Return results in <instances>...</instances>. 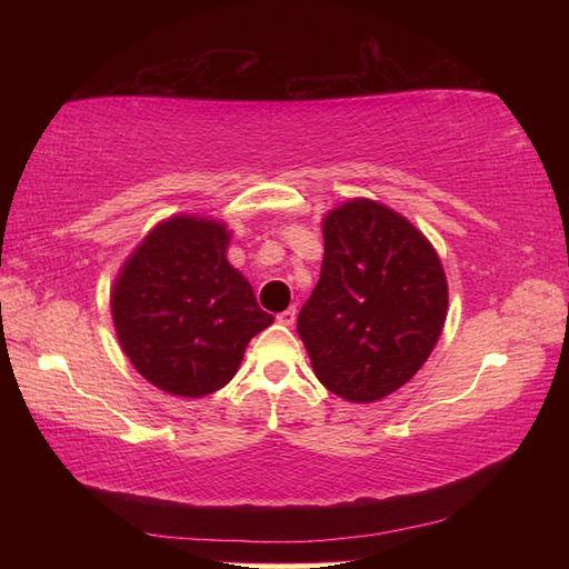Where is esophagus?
I'll use <instances>...</instances> for the list:
<instances>
[{
	"label": "esophagus",
	"instance_id": "obj_1",
	"mask_svg": "<svg viewBox=\"0 0 569 569\" xmlns=\"http://www.w3.org/2000/svg\"><path fill=\"white\" fill-rule=\"evenodd\" d=\"M296 308H288V310H283V312H278L276 316V320L281 322V325H286V328H293V322H296Z\"/></svg>",
	"mask_w": 569,
	"mask_h": 569
}]
</instances>
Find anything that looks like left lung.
I'll return each mask as SVG.
<instances>
[{
	"mask_svg": "<svg viewBox=\"0 0 569 569\" xmlns=\"http://www.w3.org/2000/svg\"><path fill=\"white\" fill-rule=\"evenodd\" d=\"M320 281L298 316L325 389L373 403L416 377L447 318V278L426 234L386 204L355 198L322 220Z\"/></svg>",
	"mask_w": 569,
	"mask_h": 569,
	"instance_id": "obj_1",
	"label": "left lung"
}]
</instances>
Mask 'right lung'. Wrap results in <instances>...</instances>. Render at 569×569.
Listing matches in <instances>:
<instances>
[{
  "instance_id": "1",
  "label": "right lung",
  "mask_w": 569,
  "mask_h": 569,
  "mask_svg": "<svg viewBox=\"0 0 569 569\" xmlns=\"http://www.w3.org/2000/svg\"><path fill=\"white\" fill-rule=\"evenodd\" d=\"M227 247L222 222L168 217L131 251L114 281L117 340L141 377L171 396L222 389L251 337L273 322L227 261Z\"/></svg>"
}]
</instances>
